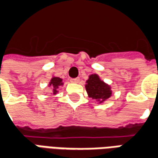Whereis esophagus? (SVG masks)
I'll return each instance as SVG.
<instances>
[{
  "mask_svg": "<svg viewBox=\"0 0 158 158\" xmlns=\"http://www.w3.org/2000/svg\"><path fill=\"white\" fill-rule=\"evenodd\" d=\"M72 83H79V78H75V79H71L70 80Z\"/></svg>",
  "mask_w": 158,
  "mask_h": 158,
  "instance_id": "obj_1",
  "label": "esophagus"
}]
</instances>
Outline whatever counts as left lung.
<instances>
[{"instance_id": "1", "label": "left lung", "mask_w": 158, "mask_h": 158, "mask_svg": "<svg viewBox=\"0 0 158 158\" xmlns=\"http://www.w3.org/2000/svg\"><path fill=\"white\" fill-rule=\"evenodd\" d=\"M86 91L89 98L96 100L99 103H102L112 96L111 87L103 82L97 74H91L86 81Z\"/></svg>"}]
</instances>
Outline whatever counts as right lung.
Wrapping results in <instances>:
<instances>
[{
    "instance_id": "obj_1",
    "label": "right lung",
    "mask_w": 158,
    "mask_h": 158,
    "mask_svg": "<svg viewBox=\"0 0 158 158\" xmlns=\"http://www.w3.org/2000/svg\"><path fill=\"white\" fill-rule=\"evenodd\" d=\"M63 85V83H62V79L58 77H52L51 81L49 83V86L52 87V93L53 95H56V93L58 92V89L60 86Z\"/></svg>"
}]
</instances>
